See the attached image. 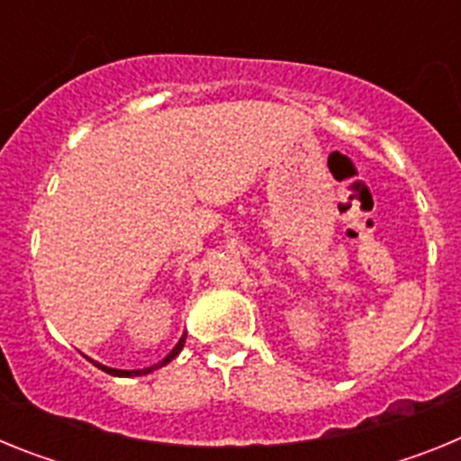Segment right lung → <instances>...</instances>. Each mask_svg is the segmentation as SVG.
Returning a JSON list of instances; mask_svg holds the SVG:
<instances>
[{
    "mask_svg": "<svg viewBox=\"0 0 461 461\" xmlns=\"http://www.w3.org/2000/svg\"><path fill=\"white\" fill-rule=\"evenodd\" d=\"M185 341H186V335H182L180 341L175 344V348L168 353V356L164 357V360L157 362V365H152V367H145V369H131V372H129V369H113V367H105V365H101V362H94V360H92V362H94V365H96V367H99V369H104L105 374H110V376H145V374L154 372V369L166 367V365H168L170 360H175V357L180 356V351H182V348H185Z\"/></svg>",
    "mask_w": 461,
    "mask_h": 461,
    "instance_id": "right-lung-1",
    "label": "right lung"
}]
</instances>
